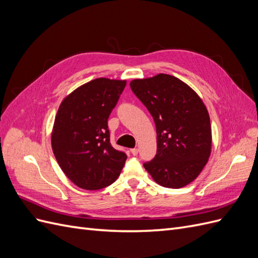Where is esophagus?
Instances as JSON below:
<instances>
[{
    "mask_svg": "<svg viewBox=\"0 0 258 258\" xmlns=\"http://www.w3.org/2000/svg\"><path fill=\"white\" fill-rule=\"evenodd\" d=\"M130 153H131L132 155H134V156H137L138 153H139V150H138V148H131Z\"/></svg>",
    "mask_w": 258,
    "mask_h": 258,
    "instance_id": "esophagus-1",
    "label": "esophagus"
}]
</instances>
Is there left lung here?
Returning <instances> with one entry per match:
<instances>
[{
	"mask_svg": "<svg viewBox=\"0 0 258 258\" xmlns=\"http://www.w3.org/2000/svg\"><path fill=\"white\" fill-rule=\"evenodd\" d=\"M132 92L153 116L157 153L144 163L155 182L169 188L191 183L206 166L212 134L206 105L188 85L158 74L130 83Z\"/></svg>",
	"mask_w": 258,
	"mask_h": 258,
	"instance_id": "8db88e82",
	"label": "left lung"
}]
</instances>
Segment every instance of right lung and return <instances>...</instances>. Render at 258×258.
Masks as SVG:
<instances>
[{
	"instance_id": "add662e5",
	"label": "right lung",
	"mask_w": 258,
	"mask_h": 258,
	"mask_svg": "<svg viewBox=\"0 0 258 258\" xmlns=\"http://www.w3.org/2000/svg\"><path fill=\"white\" fill-rule=\"evenodd\" d=\"M126 81L97 79L62 101L54 118L51 146L61 170L83 189L97 190L114 183L126 153L110 142L107 119Z\"/></svg>"
}]
</instances>
